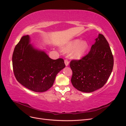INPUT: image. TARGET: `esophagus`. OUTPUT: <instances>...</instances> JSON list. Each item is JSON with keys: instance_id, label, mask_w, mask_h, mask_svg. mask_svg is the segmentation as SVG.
Segmentation results:
<instances>
[{"instance_id": "34e87169", "label": "esophagus", "mask_w": 126, "mask_h": 126, "mask_svg": "<svg viewBox=\"0 0 126 126\" xmlns=\"http://www.w3.org/2000/svg\"><path fill=\"white\" fill-rule=\"evenodd\" d=\"M64 63H65V66H66L69 65V61H68L67 60H65V61H64Z\"/></svg>"}]
</instances>
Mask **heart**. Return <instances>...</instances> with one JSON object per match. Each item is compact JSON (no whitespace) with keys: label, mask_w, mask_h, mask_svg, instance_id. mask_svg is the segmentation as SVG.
Returning a JSON list of instances; mask_svg holds the SVG:
<instances>
[{"label":"heart","mask_w":126,"mask_h":126,"mask_svg":"<svg viewBox=\"0 0 126 126\" xmlns=\"http://www.w3.org/2000/svg\"><path fill=\"white\" fill-rule=\"evenodd\" d=\"M88 48L89 44L87 41H81L79 39H75L68 43L64 47L63 50L66 53L72 52V58L75 60H79L84 56Z\"/></svg>","instance_id":"heart-1"}]
</instances>
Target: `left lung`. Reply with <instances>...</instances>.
I'll list each match as a JSON object with an SVG mask.
<instances>
[{
    "label": "left lung",
    "instance_id": "obj_1",
    "mask_svg": "<svg viewBox=\"0 0 126 126\" xmlns=\"http://www.w3.org/2000/svg\"><path fill=\"white\" fill-rule=\"evenodd\" d=\"M71 82L78 90L90 93L106 84L113 69V57L108 42L99 34L87 55L71 61Z\"/></svg>",
    "mask_w": 126,
    "mask_h": 126
}]
</instances>
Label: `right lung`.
<instances>
[{"instance_id":"obj_1","label":"right lung","mask_w":126,"mask_h":126,"mask_svg":"<svg viewBox=\"0 0 126 126\" xmlns=\"http://www.w3.org/2000/svg\"><path fill=\"white\" fill-rule=\"evenodd\" d=\"M12 62L17 81L37 92L51 88L57 73L65 67L63 59L52 60L44 51L35 48L28 35L23 36L15 46Z\"/></svg>"}]
</instances>
